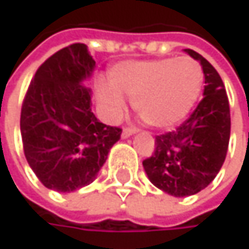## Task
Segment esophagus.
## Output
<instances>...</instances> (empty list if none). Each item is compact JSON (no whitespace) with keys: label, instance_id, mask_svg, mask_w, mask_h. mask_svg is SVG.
Masks as SVG:
<instances>
[{"label":"esophagus","instance_id":"34e87169","mask_svg":"<svg viewBox=\"0 0 249 249\" xmlns=\"http://www.w3.org/2000/svg\"><path fill=\"white\" fill-rule=\"evenodd\" d=\"M136 133V129L135 127H124L123 129V133H122V138H129V136H132V135H135Z\"/></svg>","mask_w":249,"mask_h":249}]
</instances>
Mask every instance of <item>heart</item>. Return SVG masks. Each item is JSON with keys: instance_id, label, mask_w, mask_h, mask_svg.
Instances as JSON below:
<instances>
[{"instance_id": "obj_1", "label": "heart", "mask_w": 249, "mask_h": 249, "mask_svg": "<svg viewBox=\"0 0 249 249\" xmlns=\"http://www.w3.org/2000/svg\"><path fill=\"white\" fill-rule=\"evenodd\" d=\"M110 76L111 84L97 87L106 117L117 120L123 116L124 95L133 100L136 113L155 127H168L184 119L204 82L201 65L188 56L120 63Z\"/></svg>"}]
</instances>
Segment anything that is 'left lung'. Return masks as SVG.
Listing matches in <instances>:
<instances>
[{
    "mask_svg": "<svg viewBox=\"0 0 249 249\" xmlns=\"http://www.w3.org/2000/svg\"><path fill=\"white\" fill-rule=\"evenodd\" d=\"M204 73L203 100L176 130L155 138V151L142 164L151 183L174 197L193 196L220 171L229 145L231 111L223 81L201 55L184 49Z\"/></svg>",
    "mask_w": 249,
    "mask_h": 249,
    "instance_id": "left-lung-1",
    "label": "left lung"
}]
</instances>
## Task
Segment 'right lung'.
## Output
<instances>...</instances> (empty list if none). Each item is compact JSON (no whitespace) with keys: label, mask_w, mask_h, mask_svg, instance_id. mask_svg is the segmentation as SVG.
I'll list each match as a JSON object with an SVG mask.
<instances>
[{"label":"right lung","mask_w":249,"mask_h":249,"mask_svg":"<svg viewBox=\"0 0 249 249\" xmlns=\"http://www.w3.org/2000/svg\"><path fill=\"white\" fill-rule=\"evenodd\" d=\"M94 68L84 43L63 48L39 66L23 101L26 160L43 186L59 193L91 184L122 135L91 111V89L82 81Z\"/></svg>","instance_id":"obj_1"}]
</instances>
